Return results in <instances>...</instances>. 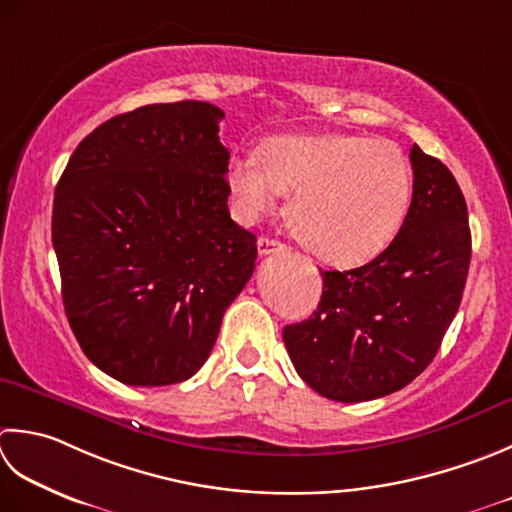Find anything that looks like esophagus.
Listing matches in <instances>:
<instances>
[{
    "instance_id": "1",
    "label": "esophagus",
    "mask_w": 512,
    "mask_h": 512,
    "mask_svg": "<svg viewBox=\"0 0 512 512\" xmlns=\"http://www.w3.org/2000/svg\"><path fill=\"white\" fill-rule=\"evenodd\" d=\"M257 250H259V255H273V253H282V250H286V244L277 242V239H273V237H259Z\"/></svg>"
}]
</instances>
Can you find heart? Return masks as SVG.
Here are the masks:
<instances>
[{"label": "heart", "instance_id": "obj_1", "mask_svg": "<svg viewBox=\"0 0 512 512\" xmlns=\"http://www.w3.org/2000/svg\"><path fill=\"white\" fill-rule=\"evenodd\" d=\"M226 182L244 222L290 193L286 217L299 244L335 266L384 253L413 199V170L402 148L350 133L273 137L259 157H235Z\"/></svg>", "mask_w": 512, "mask_h": 512}]
</instances>
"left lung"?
<instances>
[{"label":"left lung","mask_w":512,"mask_h":512,"mask_svg":"<svg viewBox=\"0 0 512 512\" xmlns=\"http://www.w3.org/2000/svg\"><path fill=\"white\" fill-rule=\"evenodd\" d=\"M413 199L384 253L353 270H324L317 310L284 328L290 362L335 402L395 393L433 362L462 304L470 266L468 208L439 159L410 148Z\"/></svg>","instance_id":"8db88e82"}]
</instances>
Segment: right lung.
<instances>
[{
	"label": "right lung",
	"mask_w": 512,
	"mask_h": 512,
	"mask_svg": "<svg viewBox=\"0 0 512 512\" xmlns=\"http://www.w3.org/2000/svg\"><path fill=\"white\" fill-rule=\"evenodd\" d=\"M222 119L193 99L130 110L82 139L57 182L68 324L122 384L193 377L255 270L257 239L228 213Z\"/></svg>",
	"instance_id": "1"
}]
</instances>
